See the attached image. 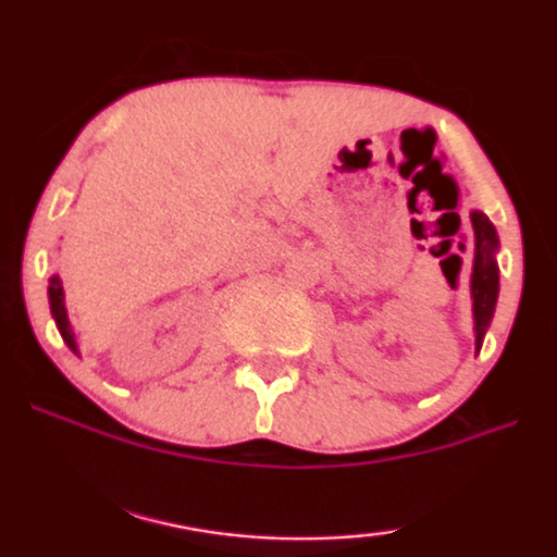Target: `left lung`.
<instances>
[{
  "mask_svg": "<svg viewBox=\"0 0 557 557\" xmlns=\"http://www.w3.org/2000/svg\"><path fill=\"white\" fill-rule=\"evenodd\" d=\"M475 230V261L471 276L473 294V320H475V348L481 350L483 335H486L491 317H494L496 296H499V265H496L494 252L499 248V237L483 212L471 214Z\"/></svg>",
  "mask_w": 557,
  "mask_h": 557,
  "instance_id": "8db88e82",
  "label": "left lung"
}]
</instances>
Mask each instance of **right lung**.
Segmentation results:
<instances>
[{
    "label": "right lung",
    "mask_w": 557,
    "mask_h": 557,
    "mask_svg": "<svg viewBox=\"0 0 557 557\" xmlns=\"http://www.w3.org/2000/svg\"><path fill=\"white\" fill-rule=\"evenodd\" d=\"M48 296H50V312H53V317H55V324H58V330H61L63 341H66L71 350L78 352L76 341H74V330H71V322H69V314H66V305H63V286H61V278H58V276L50 278Z\"/></svg>",
    "instance_id": "add662e5"
}]
</instances>
